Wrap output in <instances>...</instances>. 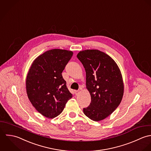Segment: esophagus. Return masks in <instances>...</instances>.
<instances>
[{
    "mask_svg": "<svg viewBox=\"0 0 151 151\" xmlns=\"http://www.w3.org/2000/svg\"><path fill=\"white\" fill-rule=\"evenodd\" d=\"M80 92H81V91H75V94H76V95H78V94H79L80 93Z\"/></svg>",
    "mask_w": 151,
    "mask_h": 151,
    "instance_id": "1",
    "label": "esophagus"
}]
</instances>
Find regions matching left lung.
Returning a JSON list of instances; mask_svg holds the SVG:
<instances>
[{"instance_id":"left-lung-1","label":"left lung","mask_w":151,"mask_h":151,"mask_svg":"<svg viewBox=\"0 0 151 151\" xmlns=\"http://www.w3.org/2000/svg\"><path fill=\"white\" fill-rule=\"evenodd\" d=\"M78 58L86 71V86L91 103L83 109L91 120H103L120 105L124 94V83L120 69L114 60L97 50L80 51Z\"/></svg>"}]
</instances>
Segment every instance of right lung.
<instances>
[{"label": "right lung", "mask_w": 151, "mask_h": 151, "mask_svg": "<svg viewBox=\"0 0 151 151\" xmlns=\"http://www.w3.org/2000/svg\"><path fill=\"white\" fill-rule=\"evenodd\" d=\"M73 55L66 50L52 49L38 56L28 72L26 91L31 103L43 116L54 119L72 97L62 72Z\"/></svg>", "instance_id": "obj_1"}]
</instances>
